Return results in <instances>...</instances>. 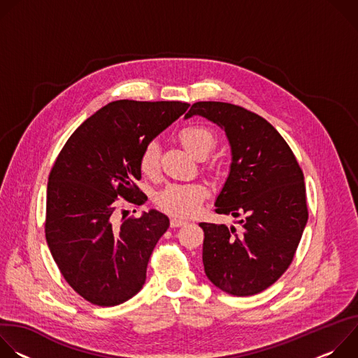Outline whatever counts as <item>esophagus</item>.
Instances as JSON below:
<instances>
[{
	"instance_id": "1",
	"label": "esophagus",
	"mask_w": 358,
	"mask_h": 358,
	"mask_svg": "<svg viewBox=\"0 0 358 358\" xmlns=\"http://www.w3.org/2000/svg\"><path fill=\"white\" fill-rule=\"evenodd\" d=\"M170 224H171V228H178V227H182L185 224V221L178 220V218H173Z\"/></svg>"
}]
</instances>
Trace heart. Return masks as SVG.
I'll use <instances>...</instances> for the list:
<instances>
[{"label":"heart","mask_w":358,"mask_h":358,"mask_svg":"<svg viewBox=\"0 0 358 358\" xmlns=\"http://www.w3.org/2000/svg\"><path fill=\"white\" fill-rule=\"evenodd\" d=\"M180 140L188 148L192 156L196 159L207 157L217 145L215 131L201 123H191L184 126L178 133ZM140 171L152 178L159 174L160 170V145L156 141H148L138 155ZM207 196V188L196 184H169L164 189L157 194V207L178 218H187L192 215L201 202Z\"/></svg>","instance_id":"obj_1"}]
</instances>
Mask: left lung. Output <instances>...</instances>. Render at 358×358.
I'll return each mask as SVG.
<instances>
[{
    "instance_id": "left-lung-1",
    "label": "left lung",
    "mask_w": 358,
    "mask_h": 358,
    "mask_svg": "<svg viewBox=\"0 0 358 358\" xmlns=\"http://www.w3.org/2000/svg\"><path fill=\"white\" fill-rule=\"evenodd\" d=\"M194 115L221 126L232 150L215 213L245 215L239 231L199 224L203 269L229 294L261 293L290 266L308 222L303 171L285 138L259 115L225 101H196L185 119Z\"/></svg>"
}]
</instances>
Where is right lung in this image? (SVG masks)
Returning <instances> with one entry per match:
<instances>
[{"label":"right lung","instance_id":"obj_1","mask_svg":"<svg viewBox=\"0 0 358 358\" xmlns=\"http://www.w3.org/2000/svg\"><path fill=\"white\" fill-rule=\"evenodd\" d=\"M184 101L116 100L68 138L49 173L45 236L69 286L96 306H116L145 282L170 220L151 210L117 222L119 198L141 206V148L178 119Z\"/></svg>","mask_w":358,"mask_h":358}]
</instances>
